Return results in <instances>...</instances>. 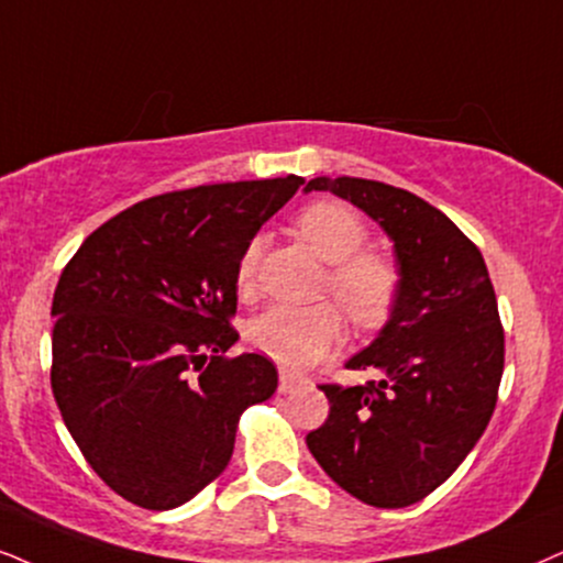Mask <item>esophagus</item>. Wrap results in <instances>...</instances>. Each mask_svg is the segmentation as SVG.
<instances>
[{"label": "esophagus", "instance_id": "1", "mask_svg": "<svg viewBox=\"0 0 563 563\" xmlns=\"http://www.w3.org/2000/svg\"><path fill=\"white\" fill-rule=\"evenodd\" d=\"M301 379H296V376H290L286 372H280V379H277V389H280V395H290L296 393L298 387H301Z\"/></svg>", "mask_w": 563, "mask_h": 563}]
</instances>
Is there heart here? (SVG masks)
<instances>
[{
	"label": "heart",
	"instance_id": "1",
	"mask_svg": "<svg viewBox=\"0 0 563 563\" xmlns=\"http://www.w3.org/2000/svg\"><path fill=\"white\" fill-rule=\"evenodd\" d=\"M296 229L319 257L332 262L330 290L345 314L361 327L382 324L400 294V273L384 254L361 252L366 241L361 218L345 205L322 199L298 212ZM254 267L257 244H249L236 267L241 294L252 288ZM340 338L343 322L332 303H275L246 324L249 345L290 372L314 366L340 343Z\"/></svg>",
	"mask_w": 563,
	"mask_h": 563
}]
</instances>
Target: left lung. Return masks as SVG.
Instances as JSON below:
<instances>
[{
	"mask_svg": "<svg viewBox=\"0 0 563 563\" xmlns=\"http://www.w3.org/2000/svg\"><path fill=\"white\" fill-rule=\"evenodd\" d=\"M303 191H332L376 220L400 273L387 324L345 364L374 368L379 382L322 384L330 416L306 444L355 499L410 507L457 471L494 416L504 330L486 262L444 212L405 189L317 176Z\"/></svg>",
	"mask_w": 563,
	"mask_h": 563,
	"instance_id": "obj_1",
	"label": "left lung"
}]
</instances>
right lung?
Here are the masks:
<instances>
[{"label":"right lung","instance_id":"right-lung-1","mask_svg":"<svg viewBox=\"0 0 563 563\" xmlns=\"http://www.w3.org/2000/svg\"><path fill=\"white\" fill-rule=\"evenodd\" d=\"M286 179L168 191L92 231L54 290L52 389L106 486L181 507L229 465L241 412L277 389L273 361L225 358L236 267L301 187Z\"/></svg>","mask_w":563,"mask_h":563}]
</instances>
